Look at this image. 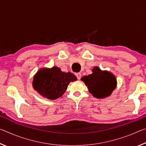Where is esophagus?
I'll return each instance as SVG.
<instances>
[{
	"instance_id": "1",
	"label": "esophagus",
	"mask_w": 146,
	"mask_h": 146,
	"mask_svg": "<svg viewBox=\"0 0 146 146\" xmlns=\"http://www.w3.org/2000/svg\"><path fill=\"white\" fill-rule=\"evenodd\" d=\"M75 75L76 76V78H77L78 80H80V79L81 78V73H75Z\"/></svg>"
}]
</instances>
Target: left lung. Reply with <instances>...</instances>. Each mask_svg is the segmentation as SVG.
I'll return each mask as SVG.
<instances>
[{
  "instance_id": "1",
  "label": "left lung",
  "mask_w": 146,
  "mask_h": 146,
  "mask_svg": "<svg viewBox=\"0 0 146 146\" xmlns=\"http://www.w3.org/2000/svg\"><path fill=\"white\" fill-rule=\"evenodd\" d=\"M93 73L81 78L93 97L102 98L110 96L117 87V80L115 75L108 71H102L95 67Z\"/></svg>"
}]
</instances>
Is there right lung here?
<instances>
[{
  "label": "right lung",
  "mask_w": 146,
  "mask_h": 146,
  "mask_svg": "<svg viewBox=\"0 0 146 146\" xmlns=\"http://www.w3.org/2000/svg\"><path fill=\"white\" fill-rule=\"evenodd\" d=\"M76 80L73 74L62 72L55 66L42 68L34 76L33 87L42 97L55 100L63 95L70 82Z\"/></svg>",
  "instance_id": "obj_1"
}]
</instances>
